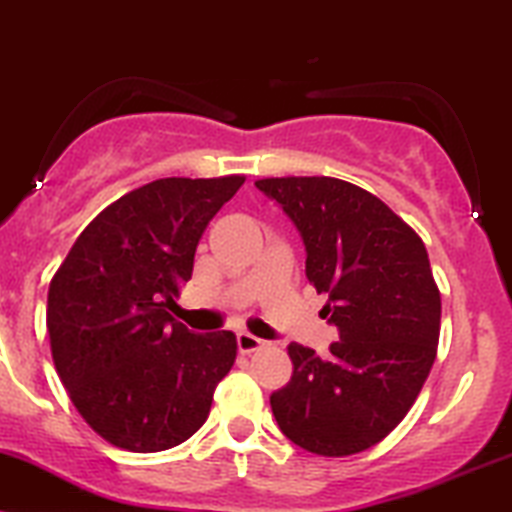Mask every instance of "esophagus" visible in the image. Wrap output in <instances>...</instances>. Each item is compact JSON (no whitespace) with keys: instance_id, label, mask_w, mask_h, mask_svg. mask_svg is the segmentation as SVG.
<instances>
[{"instance_id":"esophagus-1","label":"esophagus","mask_w":512,"mask_h":512,"mask_svg":"<svg viewBox=\"0 0 512 512\" xmlns=\"http://www.w3.org/2000/svg\"><path fill=\"white\" fill-rule=\"evenodd\" d=\"M237 347H239V352L249 354V352L261 350V347H266V340L256 338V335H251V333H237Z\"/></svg>"}]
</instances>
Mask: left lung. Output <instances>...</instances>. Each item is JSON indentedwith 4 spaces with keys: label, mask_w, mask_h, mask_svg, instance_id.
I'll return each instance as SVG.
<instances>
[{
    "label": "left lung",
    "mask_w": 512,
    "mask_h": 512,
    "mask_svg": "<svg viewBox=\"0 0 512 512\" xmlns=\"http://www.w3.org/2000/svg\"><path fill=\"white\" fill-rule=\"evenodd\" d=\"M306 246V278L326 294L340 340L326 357L290 342L294 371L270 395L280 431L309 453L376 446L417 400L436 359L441 292L419 234L381 198L335 177L258 179Z\"/></svg>",
    "instance_id": "obj_1"
}]
</instances>
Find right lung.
<instances>
[{
  "label": "right lung",
  "mask_w": 512,
  "mask_h": 512,
  "mask_svg": "<svg viewBox=\"0 0 512 512\" xmlns=\"http://www.w3.org/2000/svg\"><path fill=\"white\" fill-rule=\"evenodd\" d=\"M242 184V174L167 177L129 191L78 234L54 273V369L78 414L112 446L158 453L208 419L237 338L191 333L170 306L191 280L203 230Z\"/></svg>",
  "instance_id": "add662e5"
}]
</instances>
